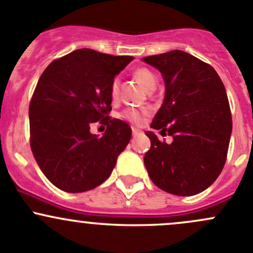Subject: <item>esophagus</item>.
<instances>
[{"mask_svg":"<svg viewBox=\"0 0 253 253\" xmlns=\"http://www.w3.org/2000/svg\"><path fill=\"white\" fill-rule=\"evenodd\" d=\"M139 133V129H137V128H134V127H132V136H137V134Z\"/></svg>","mask_w":253,"mask_h":253,"instance_id":"obj_1","label":"esophagus"}]
</instances>
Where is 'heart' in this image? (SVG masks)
Returning a JSON list of instances; mask_svg holds the SVG:
<instances>
[{
	"label": "heart",
	"mask_w": 253,
	"mask_h": 253,
	"mask_svg": "<svg viewBox=\"0 0 253 253\" xmlns=\"http://www.w3.org/2000/svg\"><path fill=\"white\" fill-rule=\"evenodd\" d=\"M133 77L136 78V81L138 82L139 84L147 90H150V89H154L155 85H157V76L153 72L152 70L147 67H139L137 70H134ZM119 84L120 81L119 78H114L111 82L110 85V96L112 99H115L117 96V93H119ZM148 115L147 110H137V109L128 108L125 109L124 111L120 114V117L126 121L131 122V124L137 125V126H141L144 122V117Z\"/></svg>",
	"instance_id": "obj_1"
}]
</instances>
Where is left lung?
<instances>
[{
	"instance_id": "obj_1",
	"label": "left lung",
	"mask_w": 253,
	"mask_h": 253,
	"mask_svg": "<svg viewBox=\"0 0 253 253\" xmlns=\"http://www.w3.org/2000/svg\"><path fill=\"white\" fill-rule=\"evenodd\" d=\"M158 68L165 98L152 128L169 134L160 142L152 131L144 165L155 186L176 196L208 188L225 164L233 120L225 86L208 63L181 50L142 58Z\"/></svg>"
}]
</instances>
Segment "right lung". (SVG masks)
<instances>
[{
  "label": "right lung",
  "instance_id": "right-lung-1",
  "mask_svg": "<svg viewBox=\"0 0 253 253\" xmlns=\"http://www.w3.org/2000/svg\"><path fill=\"white\" fill-rule=\"evenodd\" d=\"M132 56L79 48L52 61L39 78L29 104L30 148L52 185L78 193L101 185L131 139V127L110 120V85ZM108 125L104 136L90 125Z\"/></svg>",
  "mask_w": 253,
  "mask_h": 253
}]
</instances>
